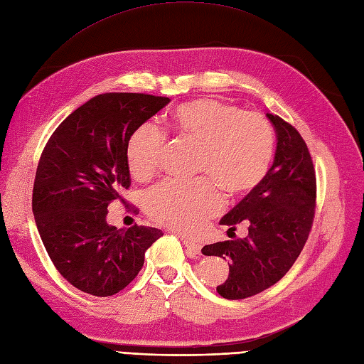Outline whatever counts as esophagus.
Listing matches in <instances>:
<instances>
[{"label": "esophagus", "instance_id": "34e87169", "mask_svg": "<svg viewBox=\"0 0 364 364\" xmlns=\"http://www.w3.org/2000/svg\"><path fill=\"white\" fill-rule=\"evenodd\" d=\"M181 237V240H183V243H184V246L187 250H189L192 254H201V243H198V242H193V240H189V239H186L184 236H180Z\"/></svg>", "mask_w": 364, "mask_h": 364}]
</instances>
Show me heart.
I'll return each instance as SVG.
<instances>
[{
	"label": "heart",
	"mask_w": 364,
	"mask_h": 364,
	"mask_svg": "<svg viewBox=\"0 0 364 364\" xmlns=\"http://www.w3.org/2000/svg\"><path fill=\"white\" fill-rule=\"evenodd\" d=\"M169 124L180 137L198 144L195 169L208 177L161 183L145 195L144 205L159 224L192 232L220 212L219 187L237 196L266 177L275 154V132L263 114L216 100L178 105ZM161 146L163 137L151 124L133 132L127 161L136 180H149L157 172Z\"/></svg>",
	"instance_id": "1"
}]
</instances>
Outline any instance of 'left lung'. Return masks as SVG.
<instances>
[{"instance_id":"left-lung-1","label":"left lung","mask_w":364,"mask_h":364,"mask_svg":"<svg viewBox=\"0 0 364 364\" xmlns=\"http://www.w3.org/2000/svg\"><path fill=\"white\" fill-rule=\"evenodd\" d=\"M266 116L278 137L274 165L220 219L228 232L246 224L248 236L203 248L204 255L228 260V278L216 287L225 299L254 296L283 278L299 257L314 219L316 172L306 140L279 116Z\"/></svg>"}]
</instances>
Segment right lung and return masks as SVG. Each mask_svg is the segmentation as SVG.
<instances>
[{"label":"right lung","mask_w":364,"mask_h":364,"mask_svg":"<svg viewBox=\"0 0 364 364\" xmlns=\"http://www.w3.org/2000/svg\"><path fill=\"white\" fill-rule=\"evenodd\" d=\"M171 100L109 92L90 98L55 128L33 186V215L60 275L93 296H112L137 277L161 230H118L107 207L130 189L127 144Z\"/></svg>","instance_id":"add662e5"}]
</instances>
